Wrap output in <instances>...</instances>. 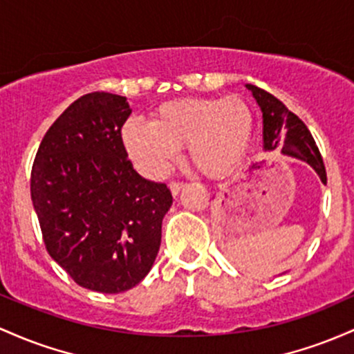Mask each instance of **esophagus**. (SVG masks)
Returning a JSON list of instances; mask_svg holds the SVG:
<instances>
[{
  "label": "esophagus",
  "mask_w": 354,
  "mask_h": 354,
  "mask_svg": "<svg viewBox=\"0 0 354 354\" xmlns=\"http://www.w3.org/2000/svg\"><path fill=\"white\" fill-rule=\"evenodd\" d=\"M169 189H170V192H172V196H178V194H180V190L185 189V184L184 182H170Z\"/></svg>",
  "instance_id": "1"
}]
</instances>
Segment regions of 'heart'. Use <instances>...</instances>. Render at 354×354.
<instances>
[{"instance_id": "b5f03b06", "label": "heart", "mask_w": 354, "mask_h": 354, "mask_svg": "<svg viewBox=\"0 0 354 354\" xmlns=\"http://www.w3.org/2000/svg\"><path fill=\"white\" fill-rule=\"evenodd\" d=\"M252 133V112L239 97L177 98L162 103L149 125L127 122L122 144L150 177L165 176L184 145L198 172L222 177L244 160Z\"/></svg>"}]
</instances>
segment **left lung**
<instances>
[{
    "label": "left lung",
    "instance_id": "left-lung-1",
    "mask_svg": "<svg viewBox=\"0 0 354 354\" xmlns=\"http://www.w3.org/2000/svg\"><path fill=\"white\" fill-rule=\"evenodd\" d=\"M245 88L252 93L254 100L263 112V150L264 152H276L286 157L297 158L311 167L326 184V169L323 158L317 150L315 138L304 122L297 115L289 112L283 102L277 100L268 91L257 88L254 85H245Z\"/></svg>",
    "mask_w": 354,
    "mask_h": 354
}]
</instances>
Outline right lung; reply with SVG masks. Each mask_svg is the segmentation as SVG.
<instances>
[{
  "mask_svg": "<svg viewBox=\"0 0 354 354\" xmlns=\"http://www.w3.org/2000/svg\"><path fill=\"white\" fill-rule=\"evenodd\" d=\"M130 113L120 95H83L45 133L31 170L50 256L75 283L105 295L129 291L150 272L172 205L167 185L127 158L120 130Z\"/></svg>",
  "mask_w": 354,
  "mask_h": 354,
  "instance_id": "obj_1",
  "label": "right lung"
}]
</instances>
